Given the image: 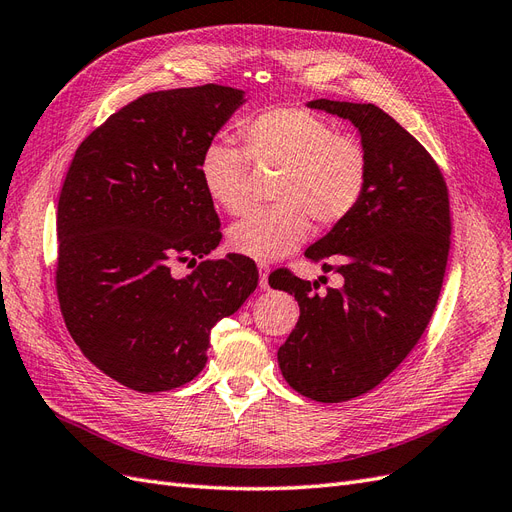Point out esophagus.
<instances>
[{"label":"esophagus","mask_w":512,"mask_h":512,"mask_svg":"<svg viewBox=\"0 0 512 512\" xmlns=\"http://www.w3.org/2000/svg\"><path fill=\"white\" fill-rule=\"evenodd\" d=\"M258 275H260V288L269 290V267L265 265V262H260L258 265Z\"/></svg>","instance_id":"1"}]
</instances>
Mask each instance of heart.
<instances>
[{
	"label": "heart",
	"mask_w": 512,
	"mask_h": 512,
	"mask_svg": "<svg viewBox=\"0 0 512 512\" xmlns=\"http://www.w3.org/2000/svg\"><path fill=\"white\" fill-rule=\"evenodd\" d=\"M245 150L260 168H277L273 198L280 205L252 211L228 230L232 250L252 260H280L309 235V218L331 228L361 203L369 160L354 136L303 108H269L241 126ZM198 175L215 205L237 215L250 205L247 157L213 141L200 153Z\"/></svg>",
	"instance_id": "b5f03b06"
}]
</instances>
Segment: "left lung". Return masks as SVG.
Listing matches in <instances>:
<instances>
[{
    "label": "left lung",
    "mask_w": 512,
    "mask_h": 512,
    "mask_svg": "<svg viewBox=\"0 0 512 512\" xmlns=\"http://www.w3.org/2000/svg\"><path fill=\"white\" fill-rule=\"evenodd\" d=\"M307 106L352 121L369 177L356 209L305 250L324 271L342 275V286L318 294V282L290 271L273 284L269 277L301 309L277 363L297 393L339 404L376 389L427 329L451 247V211L438 164L382 108L335 100Z\"/></svg>",
    "instance_id": "left-lung-1"
}]
</instances>
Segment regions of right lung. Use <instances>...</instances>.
Masks as SVG:
<instances>
[{"mask_svg": "<svg viewBox=\"0 0 512 512\" xmlns=\"http://www.w3.org/2000/svg\"><path fill=\"white\" fill-rule=\"evenodd\" d=\"M243 96L213 83L145 94L91 132L68 168L57 205L61 314L87 359L132 391L194 380L213 324L258 286L250 258L205 260L222 232L198 175L200 153ZM177 261L195 269L177 278Z\"/></svg>", "mask_w": 512, "mask_h": 512, "instance_id": "add662e5", "label": "right lung"}]
</instances>
